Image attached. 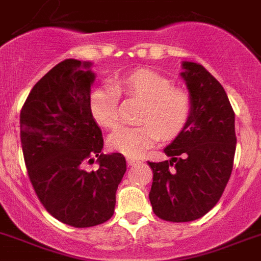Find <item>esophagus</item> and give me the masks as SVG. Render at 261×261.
Listing matches in <instances>:
<instances>
[{
	"label": "esophagus",
	"mask_w": 261,
	"mask_h": 261,
	"mask_svg": "<svg viewBox=\"0 0 261 261\" xmlns=\"http://www.w3.org/2000/svg\"><path fill=\"white\" fill-rule=\"evenodd\" d=\"M126 163H128L129 167H133V165L139 164L140 161L136 160V159H132V157H128V159H126Z\"/></svg>",
	"instance_id": "34e87169"
}]
</instances>
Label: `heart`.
Returning a JSON list of instances; mask_svg holds the SVG:
<instances>
[{"mask_svg": "<svg viewBox=\"0 0 261 261\" xmlns=\"http://www.w3.org/2000/svg\"><path fill=\"white\" fill-rule=\"evenodd\" d=\"M120 96L141 101L136 121L139 125L124 126L112 133L109 145L128 157H139L163 139L171 141L188 126L192 101L188 93L172 87V81L149 69H137L118 77L112 85L92 90L89 109L100 125L116 128L120 122Z\"/></svg>", "mask_w": 261, "mask_h": 261, "instance_id": "obj_1", "label": "heart"}]
</instances>
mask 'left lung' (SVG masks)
Instances as JSON below:
<instances>
[{
  "instance_id": "left-lung-1",
  "label": "left lung",
  "mask_w": 261,
  "mask_h": 261,
  "mask_svg": "<svg viewBox=\"0 0 261 261\" xmlns=\"http://www.w3.org/2000/svg\"><path fill=\"white\" fill-rule=\"evenodd\" d=\"M192 115L181 135L164 149L169 160L153 171L149 200L154 215L172 223L200 219L220 200L236 150L234 112L221 84L203 65L182 62Z\"/></svg>"
}]
</instances>
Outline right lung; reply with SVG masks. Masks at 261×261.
<instances>
[{
    "label": "right lung",
    "mask_w": 261,
    "mask_h": 261,
    "mask_svg": "<svg viewBox=\"0 0 261 261\" xmlns=\"http://www.w3.org/2000/svg\"><path fill=\"white\" fill-rule=\"evenodd\" d=\"M90 62L69 58L30 90L19 115L28 176L45 210L74 228L113 216L116 191L126 171L121 153H101L104 140L89 109L94 73ZM97 157L100 167L83 165Z\"/></svg>",
    "instance_id": "obj_1"
}]
</instances>
